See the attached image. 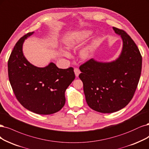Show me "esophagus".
<instances>
[{
    "instance_id": "obj_1",
    "label": "esophagus",
    "mask_w": 149,
    "mask_h": 149,
    "mask_svg": "<svg viewBox=\"0 0 149 149\" xmlns=\"http://www.w3.org/2000/svg\"><path fill=\"white\" fill-rule=\"evenodd\" d=\"M74 73H75L76 76V77H78V76H79V74H80L81 71H80V70H79L78 68H74Z\"/></svg>"
}]
</instances>
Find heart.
Masks as SVG:
<instances>
[{"instance_id": "1", "label": "heart", "mask_w": 149, "mask_h": 149, "mask_svg": "<svg viewBox=\"0 0 149 149\" xmlns=\"http://www.w3.org/2000/svg\"><path fill=\"white\" fill-rule=\"evenodd\" d=\"M92 34L91 31H81L78 33L72 34L69 35L67 36L65 40V45L67 46L69 48H75L77 46H78L79 44L81 42L82 40L84 39L85 38H87L89 37V36ZM92 47H93V45L89 46L86 49H84L81 52V56L82 57L84 58H87L90 55ZM62 51V54L65 55L68 57L70 55L69 53L66 52L65 50H61Z\"/></svg>"}]
</instances>
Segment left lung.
<instances>
[{
    "label": "left lung",
    "instance_id": "left-lung-1",
    "mask_svg": "<svg viewBox=\"0 0 149 149\" xmlns=\"http://www.w3.org/2000/svg\"><path fill=\"white\" fill-rule=\"evenodd\" d=\"M113 29L123 40L120 57L108 63L92 58L79 67L87 104L92 110L104 113L118 111L130 103L142 70V56L134 40L125 31Z\"/></svg>",
    "mask_w": 149,
    "mask_h": 149
}]
</instances>
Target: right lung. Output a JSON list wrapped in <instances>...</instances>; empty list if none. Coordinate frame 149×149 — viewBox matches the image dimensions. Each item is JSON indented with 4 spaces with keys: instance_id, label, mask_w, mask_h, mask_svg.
<instances>
[{
    "instance_id": "obj_1",
    "label": "right lung",
    "mask_w": 149,
    "mask_h": 149,
    "mask_svg": "<svg viewBox=\"0 0 149 149\" xmlns=\"http://www.w3.org/2000/svg\"><path fill=\"white\" fill-rule=\"evenodd\" d=\"M28 33L15 44L8 61V74L15 97L25 109L39 115H50L60 110L65 104V92L75 78L73 68H58L54 63L36 67L23 53Z\"/></svg>"
}]
</instances>
